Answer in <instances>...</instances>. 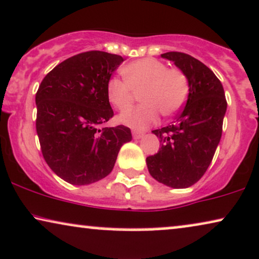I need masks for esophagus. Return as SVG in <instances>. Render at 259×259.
I'll return each mask as SVG.
<instances>
[{"label":"esophagus","instance_id":"obj_1","mask_svg":"<svg viewBox=\"0 0 259 259\" xmlns=\"http://www.w3.org/2000/svg\"><path fill=\"white\" fill-rule=\"evenodd\" d=\"M143 135H145V134H143L142 132H136V130H133V138L134 139H136V140L141 139Z\"/></svg>","mask_w":259,"mask_h":259}]
</instances>
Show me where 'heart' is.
<instances>
[{
    "instance_id": "1",
    "label": "heart",
    "mask_w": 259,
    "mask_h": 259,
    "mask_svg": "<svg viewBox=\"0 0 259 259\" xmlns=\"http://www.w3.org/2000/svg\"><path fill=\"white\" fill-rule=\"evenodd\" d=\"M124 80L111 78L106 85L110 104L118 111L129 110L135 93L141 92L142 104L119 117L120 123L135 130H145L158 120L159 113L172 116L185 105L189 94V82L180 68H169L153 58L139 59L121 67Z\"/></svg>"
}]
</instances>
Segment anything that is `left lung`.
<instances>
[{"instance_id":"obj_1","label":"left lung","mask_w":259,"mask_h":259,"mask_svg":"<svg viewBox=\"0 0 259 259\" xmlns=\"http://www.w3.org/2000/svg\"><path fill=\"white\" fill-rule=\"evenodd\" d=\"M186 73L189 94L171 125L153 130L160 141L146 159L151 176L171 188H188L206 172L222 136L227 100L222 83L198 59L180 52L161 54Z\"/></svg>"}]
</instances>
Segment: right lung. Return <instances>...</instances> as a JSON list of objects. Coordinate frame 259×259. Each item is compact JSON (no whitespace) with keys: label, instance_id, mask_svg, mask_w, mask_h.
I'll return each instance as SVG.
<instances>
[{"label":"right lung","instance_id":"obj_1","mask_svg":"<svg viewBox=\"0 0 259 259\" xmlns=\"http://www.w3.org/2000/svg\"><path fill=\"white\" fill-rule=\"evenodd\" d=\"M123 61L106 52L80 53L57 65L37 90L36 130L43 158L71 185L107 176L121 146L132 141L127 126L101 127L113 117L106 85Z\"/></svg>","mask_w":259,"mask_h":259}]
</instances>
